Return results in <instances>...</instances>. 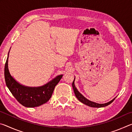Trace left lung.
<instances>
[{"mask_svg":"<svg viewBox=\"0 0 132 132\" xmlns=\"http://www.w3.org/2000/svg\"><path fill=\"white\" fill-rule=\"evenodd\" d=\"M75 77L74 79V80H73V81L72 82V87H73V90H74L75 94L76 95V97L77 99L79 100V101L82 102V103H83L84 104L86 105H88V106H91V107H94V108H101V107L106 106L107 105H109L110 104H111L112 102L114 101V100L115 99L116 97H116L115 98H113L112 100H111V101H109L108 102H106V103H105V104H98V103H96V102H94L91 101H90V100H88V99H87L86 97H84V96L82 95L79 91H78L77 88L76 87V86H75Z\"/></svg>","mask_w":132,"mask_h":132,"instance_id":"obj_1","label":"left lung"}]
</instances>
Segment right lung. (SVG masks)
<instances>
[{"mask_svg":"<svg viewBox=\"0 0 132 132\" xmlns=\"http://www.w3.org/2000/svg\"><path fill=\"white\" fill-rule=\"evenodd\" d=\"M4 66V79L9 90L17 101L24 106L28 108L39 106L49 101L55 86L62 79L63 75L56 76L47 83L39 87H28L20 83L10 75L8 68V59Z\"/></svg>","mask_w":132,"mask_h":132,"instance_id":"obj_1","label":"right lung"}]
</instances>
